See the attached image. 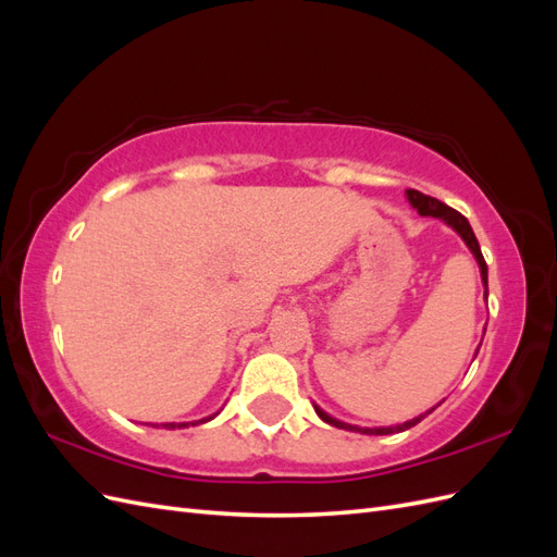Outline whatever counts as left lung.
<instances>
[{
    "instance_id": "8db88e82",
    "label": "left lung",
    "mask_w": 557,
    "mask_h": 557,
    "mask_svg": "<svg viewBox=\"0 0 557 557\" xmlns=\"http://www.w3.org/2000/svg\"><path fill=\"white\" fill-rule=\"evenodd\" d=\"M407 197H409V201H411V207H413V209H418V213H420V215L440 218V221H444L446 225H450L455 232L460 234V237L465 239V244L469 246V250L474 252V258L479 260V267H481V278H483L485 295H487V267H485V260H483L481 246H479V242H476V237H474V230H471V225H469L467 218H465L460 211H455V209L446 207L444 201H440L436 197L423 195V193H418V190H407ZM436 407H440V404H436ZM436 407H434V409H436ZM434 409H430L428 413H432ZM315 413H318L320 418H323L325 423H330V425H334V428H339V430H350V432H360V434H395V432H404V430H409V428L418 425L420 420H423V418L428 416V413H423V416H418V418H413V420H407V423L395 425V428H379V430H372V428H358V425L342 423V420H334V418H330L327 413H323V411H320L318 407H315Z\"/></svg>"
}]
</instances>
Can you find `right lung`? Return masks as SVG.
<instances>
[{"instance_id": "right-lung-1", "label": "right lung", "mask_w": 557, "mask_h": 557, "mask_svg": "<svg viewBox=\"0 0 557 557\" xmlns=\"http://www.w3.org/2000/svg\"><path fill=\"white\" fill-rule=\"evenodd\" d=\"M213 416H209V418H201V420H195V423H164L162 428L164 430H176V428H188V425H197V423H207V420H211ZM158 428V425H156Z\"/></svg>"}]
</instances>
